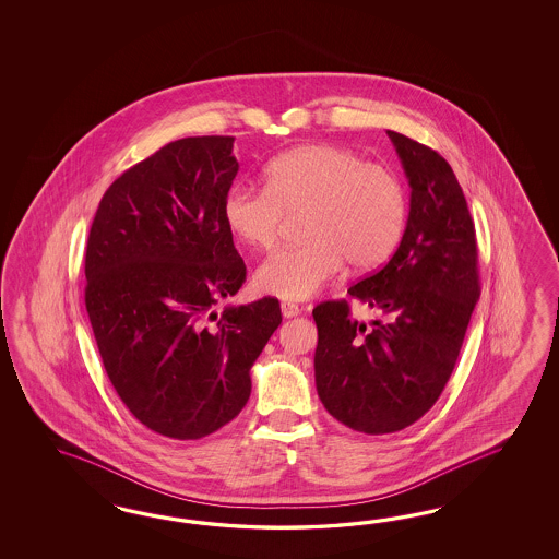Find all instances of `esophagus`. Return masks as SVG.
<instances>
[{
	"label": "esophagus",
	"instance_id": "34e87169",
	"mask_svg": "<svg viewBox=\"0 0 559 559\" xmlns=\"http://www.w3.org/2000/svg\"><path fill=\"white\" fill-rule=\"evenodd\" d=\"M281 311H283V316H285V318H295V316H299V313H301V307L297 304L285 301V304H281Z\"/></svg>",
	"mask_w": 559,
	"mask_h": 559
}]
</instances>
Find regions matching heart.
Here are the masks:
<instances>
[{"mask_svg":"<svg viewBox=\"0 0 559 559\" xmlns=\"http://www.w3.org/2000/svg\"><path fill=\"white\" fill-rule=\"evenodd\" d=\"M304 243L281 250L255 272V287L281 299L320 293L348 262L356 271L390 258L406 225V190L381 164L328 143H309L274 157L264 188L234 187L223 203L231 234L269 252L287 215H299Z\"/></svg>","mask_w":559,"mask_h":559,"instance_id":"b5f03b06","label":"heart"}]
</instances>
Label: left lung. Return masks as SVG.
I'll return each instance as SVG.
<instances>
[{
	"instance_id": "left-lung-1",
	"label": "left lung",
	"mask_w": 559,
	"mask_h": 559,
	"mask_svg": "<svg viewBox=\"0 0 559 559\" xmlns=\"http://www.w3.org/2000/svg\"><path fill=\"white\" fill-rule=\"evenodd\" d=\"M388 135L412 188L406 231L381 271L348 288L381 320L358 322L344 299L313 309L318 395L367 435L397 432L435 406L479 299L474 219L453 169L423 143Z\"/></svg>"
}]
</instances>
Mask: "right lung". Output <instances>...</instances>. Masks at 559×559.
<instances>
[{
	"label": "right lung",
	"mask_w": 559,
	"mask_h": 559,
	"mask_svg": "<svg viewBox=\"0 0 559 559\" xmlns=\"http://www.w3.org/2000/svg\"><path fill=\"white\" fill-rule=\"evenodd\" d=\"M234 136H187L104 192L85 248V309L122 404L150 430L203 439L250 400V369L283 322L272 297L215 305L246 281L223 203Z\"/></svg>",
	"instance_id": "add662e5"
}]
</instances>
